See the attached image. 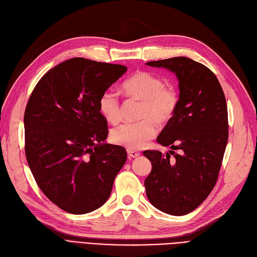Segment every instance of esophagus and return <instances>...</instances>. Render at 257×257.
Instances as JSON below:
<instances>
[{
  "label": "esophagus",
  "mask_w": 257,
  "mask_h": 257,
  "mask_svg": "<svg viewBox=\"0 0 257 257\" xmlns=\"http://www.w3.org/2000/svg\"><path fill=\"white\" fill-rule=\"evenodd\" d=\"M127 154H128V158L132 159V158H137V157L140 156V153L137 151H131V150H127Z\"/></svg>",
  "instance_id": "obj_1"
}]
</instances>
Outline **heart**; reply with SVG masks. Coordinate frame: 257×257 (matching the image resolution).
Instances as JSON below:
<instances>
[{"instance_id": "heart-1", "label": "heart", "mask_w": 257, "mask_h": 257, "mask_svg": "<svg viewBox=\"0 0 257 257\" xmlns=\"http://www.w3.org/2000/svg\"><path fill=\"white\" fill-rule=\"evenodd\" d=\"M122 93L132 100L141 102L138 122L123 123L114 129L111 140L127 150L143 148L157 135L156 123L165 126L175 116L180 103V94L176 87L165 85L164 79L155 72L141 70L122 84ZM99 112L110 123L121 119V105L117 95L105 90L99 98Z\"/></svg>"}]
</instances>
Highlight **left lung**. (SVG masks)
Segmentation results:
<instances>
[{
    "label": "left lung",
    "mask_w": 257,
    "mask_h": 257,
    "mask_svg": "<svg viewBox=\"0 0 257 257\" xmlns=\"http://www.w3.org/2000/svg\"><path fill=\"white\" fill-rule=\"evenodd\" d=\"M147 65L176 73L180 103L157 138L172 151L165 156L159 151L143 152L153 165L144 181L146 195L159 210L184 216L200 206L217 183L228 139L225 95L216 74L189 57Z\"/></svg>",
    "instance_id": "obj_1"
}]
</instances>
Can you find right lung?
Returning <instances> with one entry per match:
<instances>
[{
    "mask_svg": "<svg viewBox=\"0 0 257 257\" xmlns=\"http://www.w3.org/2000/svg\"><path fill=\"white\" fill-rule=\"evenodd\" d=\"M126 66L73 57L46 72L24 112V150L38 187L73 214L93 211L109 198L127 160L121 146L104 144L107 121L99 98Z\"/></svg>",
    "mask_w": 257,
    "mask_h": 257,
    "instance_id": "right-lung-1",
    "label": "right lung"
}]
</instances>
